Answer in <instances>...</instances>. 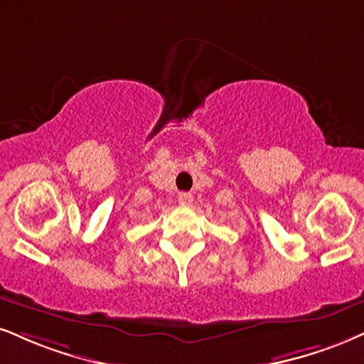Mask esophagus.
I'll return each instance as SVG.
<instances>
[{
    "mask_svg": "<svg viewBox=\"0 0 364 364\" xmlns=\"http://www.w3.org/2000/svg\"><path fill=\"white\" fill-rule=\"evenodd\" d=\"M178 204H181V205H191L192 204V194H189V192H181V194H178Z\"/></svg>",
    "mask_w": 364,
    "mask_h": 364,
    "instance_id": "esophagus-1",
    "label": "esophagus"
}]
</instances>
